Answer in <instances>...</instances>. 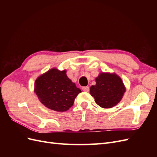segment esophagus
<instances>
[{"instance_id":"esophagus-1","label":"esophagus","mask_w":157,"mask_h":157,"mask_svg":"<svg viewBox=\"0 0 157 157\" xmlns=\"http://www.w3.org/2000/svg\"><path fill=\"white\" fill-rule=\"evenodd\" d=\"M82 90L83 91H84V92H89V90H90V88L88 87V86H84V87H82Z\"/></svg>"}]
</instances>
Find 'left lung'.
<instances>
[{"mask_svg":"<svg viewBox=\"0 0 157 157\" xmlns=\"http://www.w3.org/2000/svg\"><path fill=\"white\" fill-rule=\"evenodd\" d=\"M96 85L90 87V94L98 105L111 108L120 102L125 92V88L118 76L103 73L96 78Z\"/></svg>","mask_w":157,"mask_h":157,"instance_id":"1","label":"left lung"}]
</instances>
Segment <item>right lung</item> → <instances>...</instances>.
<instances>
[{
	"instance_id": "right-lung-1",
	"label": "right lung",
	"mask_w": 157,
	"mask_h": 157,
	"mask_svg": "<svg viewBox=\"0 0 157 157\" xmlns=\"http://www.w3.org/2000/svg\"><path fill=\"white\" fill-rule=\"evenodd\" d=\"M35 92L46 107L63 112L73 105L81 90L67 77L65 71L52 69L37 78Z\"/></svg>"
}]
</instances>
